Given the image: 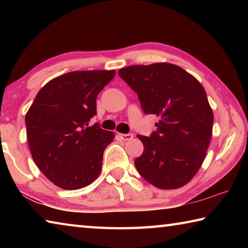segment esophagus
<instances>
[{
	"mask_svg": "<svg viewBox=\"0 0 248 248\" xmlns=\"http://www.w3.org/2000/svg\"><path fill=\"white\" fill-rule=\"evenodd\" d=\"M118 137L120 138L121 140H124V141H129V140H131L132 138H133V134H131V133H128V134L118 133Z\"/></svg>",
	"mask_w": 248,
	"mask_h": 248,
	"instance_id": "obj_1",
	"label": "esophagus"
}]
</instances>
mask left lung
<instances>
[{"label":"left lung","instance_id":"1","mask_svg":"<svg viewBox=\"0 0 248 248\" xmlns=\"http://www.w3.org/2000/svg\"><path fill=\"white\" fill-rule=\"evenodd\" d=\"M119 77L138 94L145 114L156 115V131L138 136L144 146L134 159L139 174L159 189H177L202 165L212 136L213 112L203 86L178 65H130Z\"/></svg>","mask_w":248,"mask_h":248}]
</instances>
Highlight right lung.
I'll return each mask as SVG.
<instances>
[{"label": "right lung", "instance_id": "right-lung-1", "mask_svg": "<svg viewBox=\"0 0 248 248\" xmlns=\"http://www.w3.org/2000/svg\"><path fill=\"white\" fill-rule=\"evenodd\" d=\"M115 70L73 71L49 81L36 95L25 123L33 162L56 186L81 189L98 177L115 133L96 124V98Z\"/></svg>", "mask_w": 248, "mask_h": 248}]
</instances>
